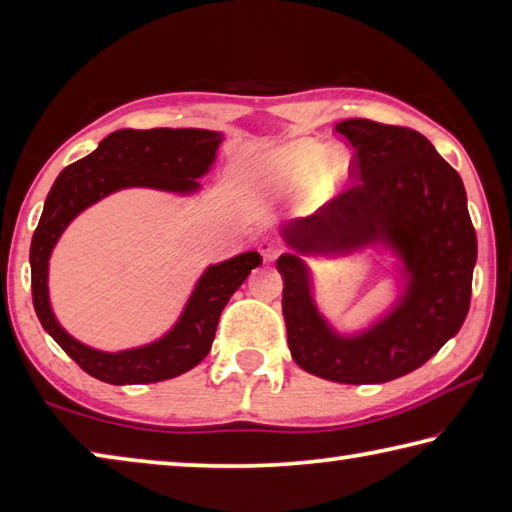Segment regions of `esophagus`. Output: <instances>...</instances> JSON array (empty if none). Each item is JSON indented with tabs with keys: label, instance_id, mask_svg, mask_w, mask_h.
I'll list each match as a JSON object with an SVG mask.
<instances>
[{
	"label": "esophagus",
	"instance_id": "obj_1",
	"mask_svg": "<svg viewBox=\"0 0 512 512\" xmlns=\"http://www.w3.org/2000/svg\"><path fill=\"white\" fill-rule=\"evenodd\" d=\"M258 251H261L265 261H274V258L279 256L281 247H279V242H276L274 238H261V240H258Z\"/></svg>",
	"mask_w": 512,
	"mask_h": 512
}]
</instances>
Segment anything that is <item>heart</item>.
<instances>
[{
    "label": "heart",
    "mask_w": 512,
    "mask_h": 512,
    "mask_svg": "<svg viewBox=\"0 0 512 512\" xmlns=\"http://www.w3.org/2000/svg\"><path fill=\"white\" fill-rule=\"evenodd\" d=\"M274 182L285 188L315 186L319 200L342 193L353 177V157L344 148H330L315 139H299L270 159Z\"/></svg>",
    "instance_id": "heart-1"
}]
</instances>
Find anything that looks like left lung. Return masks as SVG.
Returning <instances> with one entry per match:
<instances>
[{
  "label": "left lung",
  "mask_w": 512,
  "mask_h": 512,
  "mask_svg": "<svg viewBox=\"0 0 512 512\" xmlns=\"http://www.w3.org/2000/svg\"><path fill=\"white\" fill-rule=\"evenodd\" d=\"M362 184L310 218L281 227L288 251L283 317L292 360L317 378L380 384L423 366L459 333L477 263L461 175L416 130L346 119ZM373 246L394 258L397 299L369 327L339 334L320 312L308 257H343Z\"/></svg>",
  "instance_id": "1"
}]
</instances>
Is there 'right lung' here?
Wrapping results in <instances>:
<instances>
[{"label":"right lung","mask_w":512,"mask_h":512,"mask_svg":"<svg viewBox=\"0 0 512 512\" xmlns=\"http://www.w3.org/2000/svg\"><path fill=\"white\" fill-rule=\"evenodd\" d=\"M224 141L222 132L200 128L116 130L94 152L58 175L44 202L31 240L33 308L42 328L92 378L107 384H150L177 378L211 351L224 306L249 272L263 263L258 251H242L209 265L173 326L155 342L123 351H101L71 337L53 315L49 299V258L74 218L123 188H152L173 195L202 191L197 179L209 173Z\"/></svg>","instance_id":"obj_1"}]
</instances>
